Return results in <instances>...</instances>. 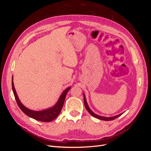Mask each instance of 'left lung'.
Wrapping results in <instances>:
<instances>
[{
	"mask_svg": "<svg viewBox=\"0 0 151 151\" xmlns=\"http://www.w3.org/2000/svg\"><path fill=\"white\" fill-rule=\"evenodd\" d=\"M83 95H84V105H85V107H86V109H87V111H88L90 113V115H91L93 116H94V117H95V118H98V119L101 120H104V121H111V120H115V118H118V116H121V115H122V114L123 113H120V114H119V115H118L115 116H112V117H106V116H101L98 115H96V113H94L93 111H91V109L89 108L88 103H87L86 99V96H85L84 94H83Z\"/></svg>",
	"mask_w": 151,
	"mask_h": 151,
	"instance_id": "1",
	"label": "left lung"
}]
</instances>
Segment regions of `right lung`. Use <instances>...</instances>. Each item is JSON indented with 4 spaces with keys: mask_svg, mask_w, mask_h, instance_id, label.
Returning <instances> with one entry per match:
<instances>
[{
    "mask_svg": "<svg viewBox=\"0 0 151 151\" xmlns=\"http://www.w3.org/2000/svg\"><path fill=\"white\" fill-rule=\"evenodd\" d=\"M12 88L14 95L15 99L16 100V102L22 112L24 113L27 116H28L36 120H38L40 122H52L54 119H55L61 112L63 103H64L65 101V98L67 93L71 88L70 87H68V88H67L64 91H63L60 95V98H59L57 103L55 104L53 107L44 109V110L42 111L31 110V109H29L25 107L24 105L21 103L20 100L19 98H18L17 94L16 93V89L14 88V86L13 76L12 78Z\"/></svg>",
    "mask_w": 151,
    "mask_h": 151,
    "instance_id": "right-lung-1",
    "label": "right lung"
}]
</instances>
